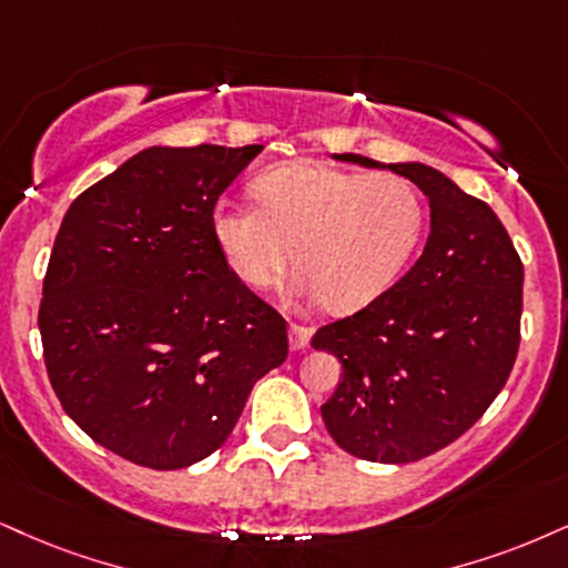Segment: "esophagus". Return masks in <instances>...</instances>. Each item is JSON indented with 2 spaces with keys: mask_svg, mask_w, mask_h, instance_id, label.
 I'll return each mask as SVG.
<instances>
[{
  "mask_svg": "<svg viewBox=\"0 0 568 568\" xmlns=\"http://www.w3.org/2000/svg\"><path fill=\"white\" fill-rule=\"evenodd\" d=\"M311 337H313V328L311 326H303V324H292L290 326V347L300 353V349H305L311 345Z\"/></svg>",
  "mask_w": 568,
  "mask_h": 568,
  "instance_id": "esophagus-1",
  "label": "esophagus"
}]
</instances>
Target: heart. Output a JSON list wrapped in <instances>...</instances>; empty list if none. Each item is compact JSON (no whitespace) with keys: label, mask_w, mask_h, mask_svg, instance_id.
<instances>
[{"label":"heart","mask_w":568,"mask_h":568,"mask_svg":"<svg viewBox=\"0 0 568 568\" xmlns=\"http://www.w3.org/2000/svg\"><path fill=\"white\" fill-rule=\"evenodd\" d=\"M261 207L221 202L213 234L250 290H268L297 265L300 292L332 311H361L382 297L422 242L426 207L413 181L297 160L252 184Z\"/></svg>","instance_id":"heart-1"}]
</instances>
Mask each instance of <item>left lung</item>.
I'll return each mask as SVG.
<instances>
[{
	"instance_id": "8db88e82",
	"label": "left lung",
	"mask_w": 568,
	"mask_h": 568,
	"mask_svg": "<svg viewBox=\"0 0 568 568\" xmlns=\"http://www.w3.org/2000/svg\"><path fill=\"white\" fill-rule=\"evenodd\" d=\"M387 168L429 200L426 247L400 282L321 326L311 345L345 368L321 405L334 443L374 464H410L471 429L506 387L521 339L524 265L487 202L429 165Z\"/></svg>"
}]
</instances>
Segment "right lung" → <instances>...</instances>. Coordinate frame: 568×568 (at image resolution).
Returning <instances> with one entry per match:
<instances>
[{
    "instance_id": "1",
    "label": "right lung",
    "mask_w": 568,
    "mask_h": 568,
    "mask_svg": "<svg viewBox=\"0 0 568 568\" xmlns=\"http://www.w3.org/2000/svg\"><path fill=\"white\" fill-rule=\"evenodd\" d=\"M263 144L150 146L81 192L49 255L39 332L94 443L173 471L207 458L290 353L286 321L223 261L215 202Z\"/></svg>"
}]
</instances>
